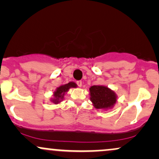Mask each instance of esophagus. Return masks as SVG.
<instances>
[{
	"label": "esophagus",
	"instance_id": "1",
	"mask_svg": "<svg viewBox=\"0 0 159 159\" xmlns=\"http://www.w3.org/2000/svg\"><path fill=\"white\" fill-rule=\"evenodd\" d=\"M76 84H77V85L78 86V87H81V86H82V82H81V81H78L77 82H76Z\"/></svg>",
	"mask_w": 159,
	"mask_h": 159
}]
</instances>
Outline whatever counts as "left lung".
Returning <instances> with one entry per match:
<instances>
[{"instance_id":"obj_1","label":"left lung","mask_w":159,"mask_h":159,"mask_svg":"<svg viewBox=\"0 0 159 159\" xmlns=\"http://www.w3.org/2000/svg\"><path fill=\"white\" fill-rule=\"evenodd\" d=\"M90 101L95 108L108 110L112 108L117 101V96L114 90L106 86L93 85L90 87Z\"/></svg>"}]
</instances>
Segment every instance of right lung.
Here are the masks:
<instances>
[{
    "label": "right lung",
    "instance_id": "add662e5",
    "mask_svg": "<svg viewBox=\"0 0 159 159\" xmlns=\"http://www.w3.org/2000/svg\"><path fill=\"white\" fill-rule=\"evenodd\" d=\"M75 87H77V84L73 81L69 82L68 84L60 86L54 92V94H53L54 97L51 98V102L54 103L55 105L61 102L63 100V98H64L65 94L68 92L69 89L75 88Z\"/></svg>",
    "mask_w": 159,
    "mask_h": 159
}]
</instances>
